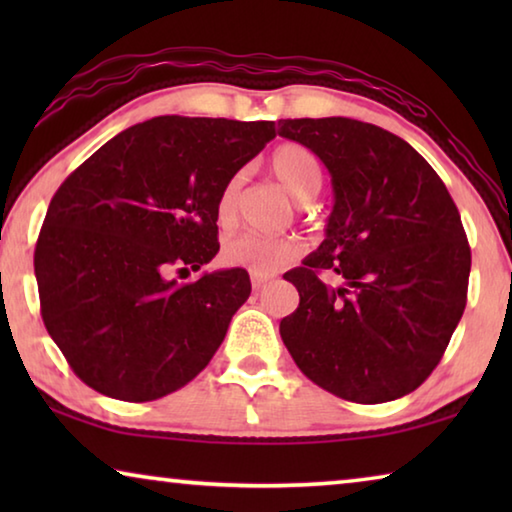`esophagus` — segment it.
I'll list each match as a JSON object with an SVG mask.
<instances>
[{
	"label": "esophagus",
	"instance_id": "34e87169",
	"mask_svg": "<svg viewBox=\"0 0 512 512\" xmlns=\"http://www.w3.org/2000/svg\"><path fill=\"white\" fill-rule=\"evenodd\" d=\"M271 280V275H259V273H253L250 275V282H253V289H259V287H264V284Z\"/></svg>",
	"mask_w": 512,
	"mask_h": 512
}]
</instances>
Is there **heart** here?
<instances>
[{"mask_svg": "<svg viewBox=\"0 0 512 512\" xmlns=\"http://www.w3.org/2000/svg\"><path fill=\"white\" fill-rule=\"evenodd\" d=\"M271 171L287 192L300 203L311 201L323 185V167L307 146L287 142L271 155ZM241 176H232L216 201V219L228 228L235 221ZM302 241L293 235L266 237L259 232H239L223 244L221 259L228 266L244 268L248 273L273 275L302 255Z\"/></svg>", "mask_w": 512, "mask_h": 512, "instance_id": "heart-1", "label": "heart"}]
</instances>
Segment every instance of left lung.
Instances as JSON below:
<instances>
[{"label": "left lung", "instance_id": "obj_1", "mask_svg": "<svg viewBox=\"0 0 512 512\" xmlns=\"http://www.w3.org/2000/svg\"><path fill=\"white\" fill-rule=\"evenodd\" d=\"M277 126L323 160L334 187L325 241L284 273L300 305L282 318V341L314 384L343 400L409 395L465 311L472 253L458 207L431 164L384 128L348 117Z\"/></svg>", "mask_w": 512, "mask_h": 512}]
</instances>
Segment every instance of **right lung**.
<instances>
[{"mask_svg":"<svg viewBox=\"0 0 512 512\" xmlns=\"http://www.w3.org/2000/svg\"><path fill=\"white\" fill-rule=\"evenodd\" d=\"M275 137V121L153 117L69 173L49 203L33 266L40 314L94 391L151 402L189 384L250 296L244 268L198 271L219 253L216 201Z\"/></svg>","mask_w":512,"mask_h":512,"instance_id":"obj_1","label":"right lung"}]
</instances>
